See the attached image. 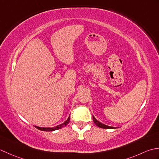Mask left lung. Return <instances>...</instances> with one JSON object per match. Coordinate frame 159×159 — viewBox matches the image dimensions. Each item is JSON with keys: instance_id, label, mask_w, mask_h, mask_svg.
I'll return each mask as SVG.
<instances>
[{"instance_id": "obj_1", "label": "left lung", "mask_w": 159, "mask_h": 159, "mask_svg": "<svg viewBox=\"0 0 159 159\" xmlns=\"http://www.w3.org/2000/svg\"><path fill=\"white\" fill-rule=\"evenodd\" d=\"M93 122L96 124V125L97 126H98L100 128H106V129H113V128H116L115 127H113V126H107V125H105L104 124H102L100 123L99 121H98L95 117H94V116H93Z\"/></svg>"}]
</instances>
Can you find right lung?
<instances>
[{
  "label": "right lung",
  "mask_w": 159,
  "mask_h": 159,
  "mask_svg": "<svg viewBox=\"0 0 159 159\" xmlns=\"http://www.w3.org/2000/svg\"><path fill=\"white\" fill-rule=\"evenodd\" d=\"M70 117L69 116V117L67 118V120L64 121V122L61 124H59L58 125V126H57L55 127H52V128H44V127H39V126H35V127L36 128H38V129L40 130H43V131H54V130H58V129H60V128H61L64 126H66V125L69 123L70 121Z\"/></svg>",
  "instance_id": "obj_1"
}]
</instances>
